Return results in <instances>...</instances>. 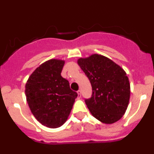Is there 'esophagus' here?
Returning a JSON list of instances; mask_svg holds the SVG:
<instances>
[{
	"label": "esophagus",
	"instance_id": "1",
	"mask_svg": "<svg viewBox=\"0 0 154 154\" xmlns=\"http://www.w3.org/2000/svg\"><path fill=\"white\" fill-rule=\"evenodd\" d=\"M77 93H78V98L80 99V98H81V90L77 91Z\"/></svg>",
	"mask_w": 154,
	"mask_h": 154
}]
</instances>
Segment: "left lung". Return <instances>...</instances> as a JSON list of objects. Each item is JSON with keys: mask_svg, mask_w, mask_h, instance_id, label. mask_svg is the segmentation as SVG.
Wrapping results in <instances>:
<instances>
[{"mask_svg": "<svg viewBox=\"0 0 154 154\" xmlns=\"http://www.w3.org/2000/svg\"><path fill=\"white\" fill-rule=\"evenodd\" d=\"M77 62L92 85V97L85 99L92 115L106 124L117 122L130 101V84L126 72L113 61L98 54L79 58Z\"/></svg>", "mask_w": 154, "mask_h": 154, "instance_id": "left-lung-1", "label": "left lung"}]
</instances>
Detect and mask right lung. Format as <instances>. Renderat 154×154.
<instances>
[{
    "label": "right lung",
    "instance_id": "right-lung-1",
    "mask_svg": "<svg viewBox=\"0 0 154 154\" xmlns=\"http://www.w3.org/2000/svg\"><path fill=\"white\" fill-rule=\"evenodd\" d=\"M65 61L50 59L40 65L25 85L28 106L36 119L48 128H58L68 119L78 94L61 75Z\"/></svg>",
    "mask_w": 154,
    "mask_h": 154
}]
</instances>
